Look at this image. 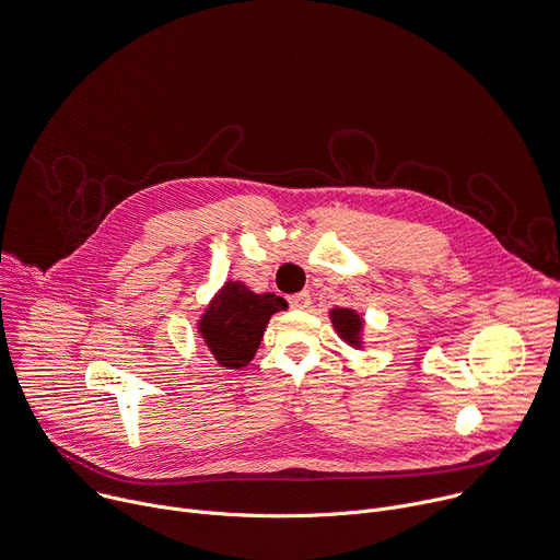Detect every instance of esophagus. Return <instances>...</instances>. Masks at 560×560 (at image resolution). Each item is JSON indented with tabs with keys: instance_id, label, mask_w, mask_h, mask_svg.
<instances>
[{
	"instance_id": "esophagus-1",
	"label": "esophagus",
	"mask_w": 560,
	"mask_h": 560,
	"mask_svg": "<svg viewBox=\"0 0 560 560\" xmlns=\"http://www.w3.org/2000/svg\"><path fill=\"white\" fill-rule=\"evenodd\" d=\"M289 304H291V308H295V311H304V308H308V304H311V295H308V291H302V293L291 295V298H289Z\"/></svg>"
}]
</instances>
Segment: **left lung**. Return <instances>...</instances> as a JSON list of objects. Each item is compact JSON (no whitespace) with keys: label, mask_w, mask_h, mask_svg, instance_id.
Here are the masks:
<instances>
[{"label":"left lung","mask_w":560,"mask_h":560,"mask_svg":"<svg viewBox=\"0 0 560 560\" xmlns=\"http://www.w3.org/2000/svg\"><path fill=\"white\" fill-rule=\"evenodd\" d=\"M328 317H330V322H332V328L338 330V335H340V338H342L347 345H351V347H355V349L362 347L364 319H362L353 308H340V306H338V308H330Z\"/></svg>","instance_id":"1"}]
</instances>
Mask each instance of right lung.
Wrapping results in <instances>:
<instances>
[{"label":"right lung","instance_id":"obj_1","mask_svg":"<svg viewBox=\"0 0 560 560\" xmlns=\"http://www.w3.org/2000/svg\"><path fill=\"white\" fill-rule=\"evenodd\" d=\"M284 308V298L254 293L243 282L230 280L200 315L198 332L220 366L243 369L254 360L271 315Z\"/></svg>","mask_w":560,"mask_h":560}]
</instances>
